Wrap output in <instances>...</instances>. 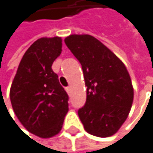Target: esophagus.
<instances>
[{"mask_svg":"<svg viewBox=\"0 0 153 153\" xmlns=\"http://www.w3.org/2000/svg\"><path fill=\"white\" fill-rule=\"evenodd\" d=\"M65 89H66V91H67L68 93H70V92H71V89H72V88H71V87H67Z\"/></svg>","mask_w":153,"mask_h":153,"instance_id":"esophagus-1","label":"esophagus"}]
</instances>
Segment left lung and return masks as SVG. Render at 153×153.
<instances>
[{"label":"left lung","instance_id":"8db88e82","mask_svg":"<svg viewBox=\"0 0 153 153\" xmlns=\"http://www.w3.org/2000/svg\"><path fill=\"white\" fill-rule=\"evenodd\" d=\"M65 42L84 74L87 100L77 114L85 130L100 137L114 135L127 118L134 98L125 65L90 35H71Z\"/></svg>","mask_w":153,"mask_h":153}]
</instances>
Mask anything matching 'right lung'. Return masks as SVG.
Instances as JSON below:
<instances>
[{
    "instance_id": "obj_1",
    "label": "right lung",
    "mask_w": 153,
    "mask_h": 153,
    "mask_svg": "<svg viewBox=\"0 0 153 153\" xmlns=\"http://www.w3.org/2000/svg\"><path fill=\"white\" fill-rule=\"evenodd\" d=\"M62 51V39L41 38L24 54L10 89L16 115L30 133L51 137L60 132L68 112V95L52 63Z\"/></svg>"
}]
</instances>
